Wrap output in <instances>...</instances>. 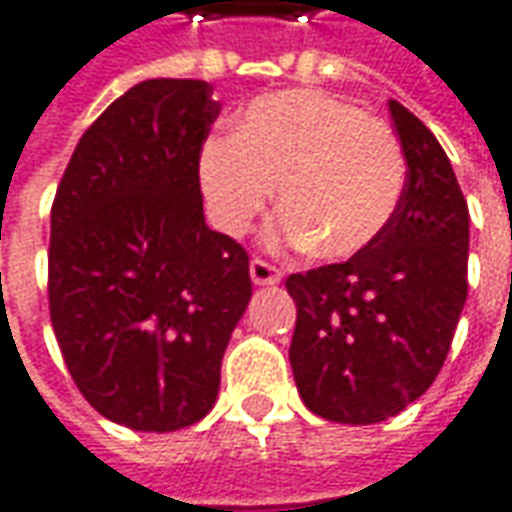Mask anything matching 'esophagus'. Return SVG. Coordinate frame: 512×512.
Segmentation results:
<instances>
[{
    "mask_svg": "<svg viewBox=\"0 0 512 512\" xmlns=\"http://www.w3.org/2000/svg\"><path fill=\"white\" fill-rule=\"evenodd\" d=\"M250 278H253V284H259V287H264V284H278L281 281V270H278L276 264L264 262V259H250Z\"/></svg>",
    "mask_w": 512,
    "mask_h": 512,
    "instance_id": "obj_1",
    "label": "esophagus"
}]
</instances>
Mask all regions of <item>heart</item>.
I'll return each instance as SVG.
<instances>
[{
	"label": "heart",
	"instance_id": "1",
	"mask_svg": "<svg viewBox=\"0 0 512 512\" xmlns=\"http://www.w3.org/2000/svg\"><path fill=\"white\" fill-rule=\"evenodd\" d=\"M404 153L382 119L315 88L253 100L234 136L200 147L197 178L214 225L248 234L278 186L276 242L348 259L390 225L404 192Z\"/></svg>",
	"mask_w": 512,
	"mask_h": 512
}]
</instances>
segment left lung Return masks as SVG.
<instances>
[{
  "instance_id": "obj_1",
  "label": "left lung",
  "mask_w": 512,
  "mask_h": 512,
  "mask_svg": "<svg viewBox=\"0 0 512 512\" xmlns=\"http://www.w3.org/2000/svg\"><path fill=\"white\" fill-rule=\"evenodd\" d=\"M407 181L384 234L348 262L287 278L303 404L337 424L387 421L438 379L468 295V203L432 130L390 100Z\"/></svg>"
}]
</instances>
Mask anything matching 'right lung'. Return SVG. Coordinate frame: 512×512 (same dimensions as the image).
I'll use <instances>...</instances> for the list:
<instances>
[{
  "label": "right lung",
  "instance_id": "obj_1",
  "mask_svg": "<svg viewBox=\"0 0 512 512\" xmlns=\"http://www.w3.org/2000/svg\"><path fill=\"white\" fill-rule=\"evenodd\" d=\"M206 80H144L74 147L52 203L49 317L94 410L136 432L197 424L250 301L248 250L203 217Z\"/></svg>",
  "mask_w": 512,
  "mask_h": 512
}]
</instances>
